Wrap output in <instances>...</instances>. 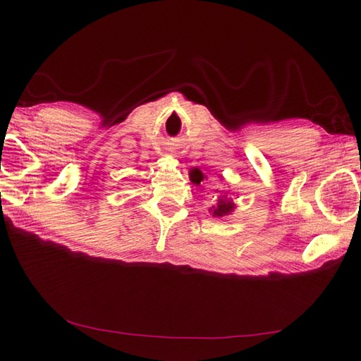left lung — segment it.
Listing matches in <instances>:
<instances>
[{"instance_id": "8db88e82", "label": "left lung", "mask_w": 361, "mask_h": 361, "mask_svg": "<svg viewBox=\"0 0 361 361\" xmlns=\"http://www.w3.org/2000/svg\"><path fill=\"white\" fill-rule=\"evenodd\" d=\"M203 178H204V175L202 173V171H198V169H192V171H190V181L195 183V185H200ZM234 208H235V204L233 203V200H228V198H225V197H220L217 204L209 208V212H212V217H225V216H229V214L234 211Z\"/></svg>"}]
</instances>
